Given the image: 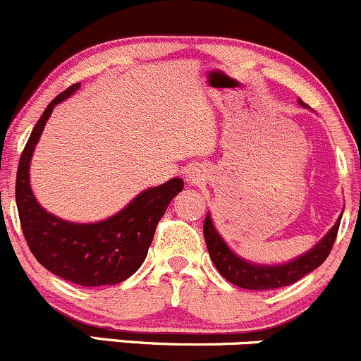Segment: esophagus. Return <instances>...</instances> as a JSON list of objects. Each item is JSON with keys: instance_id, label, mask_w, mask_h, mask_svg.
<instances>
[{"instance_id": "obj_1", "label": "esophagus", "mask_w": 361, "mask_h": 361, "mask_svg": "<svg viewBox=\"0 0 361 361\" xmlns=\"http://www.w3.org/2000/svg\"><path fill=\"white\" fill-rule=\"evenodd\" d=\"M189 180H192V182H195L196 179H195V177H189Z\"/></svg>"}]
</instances>
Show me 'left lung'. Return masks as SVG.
Masks as SVG:
<instances>
[{
  "instance_id": "obj_1",
  "label": "left lung",
  "mask_w": 361,
  "mask_h": 361,
  "mask_svg": "<svg viewBox=\"0 0 361 361\" xmlns=\"http://www.w3.org/2000/svg\"><path fill=\"white\" fill-rule=\"evenodd\" d=\"M300 104L304 106V102ZM341 219H343V214L337 219L334 228L306 254L299 255L290 262L274 264V266L245 261L240 255H236L217 233L210 215H207L205 224H203V235H205L212 262L215 264L217 271L226 280L231 281L236 287L247 288V290H271V288H280L295 283L325 262L337 238Z\"/></svg>"
}]
</instances>
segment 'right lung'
I'll return each instance as SVG.
<instances>
[{
    "instance_id": "1",
    "label": "right lung",
    "mask_w": 361,
    "mask_h": 361,
    "mask_svg": "<svg viewBox=\"0 0 361 361\" xmlns=\"http://www.w3.org/2000/svg\"><path fill=\"white\" fill-rule=\"evenodd\" d=\"M78 88L80 83H74L51 100L32 128L18 161L15 200L22 233L36 261L57 276L81 287H104L121 283L139 269L159 219L169 203L184 189V180L176 177L146 189L113 217L90 224L64 221L44 210L32 195L29 165L54 107Z\"/></svg>"
}]
</instances>
